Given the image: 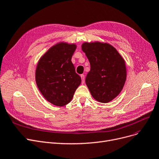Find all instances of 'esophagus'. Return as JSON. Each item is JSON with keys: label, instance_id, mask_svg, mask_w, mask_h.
<instances>
[{"label": "esophagus", "instance_id": "1", "mask_svg": "<svg viewBox=\"0 0 159 159\" xmlns=\"http://www.w3.org/2000/svg\"><path fill=\"white\" fill-rule=\"evenodd\" d=\"M80 77H81V79H82V84H83L84 83V78H85L84 75H83V74L80 75Z\"/></svg>", "mask_w": 159, "mask_h": 159}]
</instances>
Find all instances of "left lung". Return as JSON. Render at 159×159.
<instances>
[{
	"label": "left lung",
	"mask_w": 159,
	"mask_h": 159,
	"mask_svg": "<svg viewBox=\"0 0 159 159\" xmlns=\"http://www.w3.org/2000/svg\"><path fill=\"white\" fill-rule=\"evenodd\" d=\"M81 47L90 64L86 84L92 96L102 103L112 101L120 93L125 83V60L108 43L84 42Z\"/></svg>",
	"instance_id": "1"
}]
</instances>
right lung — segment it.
I'll list each match as a JSON object with an SVG mask.
<instances>
[{"label": "right lung", "instance_id": "obj_1", "mask_svg": "<svg viewBox=\"0 0 159 159\" xmlns=\"http://www.w3.org/2000/svg\"><path fill=\"white\" fill-rule=\"evenodd\" d=\"M75 43L59 42L40 58L36 70V82L45 99L58 107L67 105L81 83L71 57Z\"/></svg>", "mask_w": 159, "mask_h": 159}]
</instances>
